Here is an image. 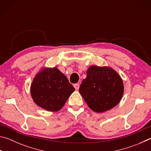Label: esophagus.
I'll return each instance as SVG.
<instances>
[{"mask_svg": "<svg viewBox=\"0 0 151 151\" xmlns=\"http://www.w3.org/2000/svg\"><path fill=\"white\" fill-rule=\"evenodd\" d=\"M74 87L75 88L76 90H78L79 85H78V84H75V85H74Z\"/></svg>", "mask_w": 151, "mask_h": 151, "instance_id": "34e87169", "label": "esophagus"}]
</instances>
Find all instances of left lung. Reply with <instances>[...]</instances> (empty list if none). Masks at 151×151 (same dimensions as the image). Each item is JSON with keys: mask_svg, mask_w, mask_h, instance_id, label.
<instances>
[{"mask_svg": "<svg viewBox=\"0 0 151 151\" xmlns=\"http://www.w3.org/2000/svg\"><path fill=\"white\" fill-rule=\"evenodd\" d=\"M79 93L91 110L104 112L121 101L124 93L123 82L111 67L93 65L86 71V78L82 82Z\"/></svg>", "mask_w": 151, "mask_h": 151, "instance_id": "left-lung-1", "label": "left lung"}]
</instances>
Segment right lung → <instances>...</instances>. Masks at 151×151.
<instances>
[{
  "label": "right lung",
  "mask_w": 151,
  "mask_h": 151,
  "mask_svg": "<svg viewBox=\"0 0 151 151\" xmlns=\"http://www.w3.org/2000/svg\"><path fill=\"white\" fill-rule=\"evenodd\" d=\"M75 91L66 76L57 67L42 68L30 85V94L35 103L51 112L60 111Z\"/></svg>",
  "instance_id": "1"
}]
</instances>
